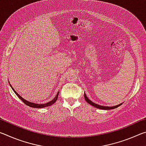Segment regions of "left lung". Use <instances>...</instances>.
Here are the masks:
<instances>
[{
	"mask_svg": "<svg viewBox=\"0 0 146 146\" xmlns=\"http://www.w3.org/2000/svg\"><path fill=\"white\" fill-rule=\"evenodd\" d=\"M84 98L86 102L90 104V105L94 106V107L97 108L98 109H100V110H113V109H115V108H118V106H120V105H122V104H118L117 106H112V107H108V106H100V105H98L97 104H95L92 101H91L89 98L87 97V96L85 94H84Z\"/></svg>",
	"mask_w": 146,
	"mask_h": 146,
	"instance_id": "8db88e82",
	"label": "left lung"
}]
</instances>
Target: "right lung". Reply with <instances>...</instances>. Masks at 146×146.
<instances>
[{
    "label": "right lung",
    "mask_w": 146,
    "mask_h": 146,
    "mask_svg": "<svg viewBox=\"0 0 146 146\" xmlns=\"http://www.w3.org/2000/svg\"><path fill=\"white\" fill-rule=\"evenodd\" d=\"M9 85H10L11 88H12V90H13V91L15 92V93L16 94L17 97H18L20 98V99H21L22 101H23V102L24 104H26L27 106H29V107L34 108H42L48 107V106H49L53 104L56 102V100H57L58 96V94H59V91H58V92L57 93V94H56V97H55V98H54L52 100L50 101V102H48V103H46V104H35V103L30 102H29V101H27L26 100H25V99H24V98H23V97H22L21 96H20V95H19V94L17 93L15 91V90L13 88V87H12L11 85L10 84V83H9Z\"/></svg>",
    "instance_id": "right-lung-1"
}]
</instances>
